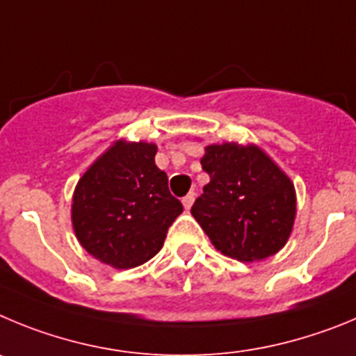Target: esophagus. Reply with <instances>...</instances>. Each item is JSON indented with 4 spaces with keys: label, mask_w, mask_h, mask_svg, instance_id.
Here are the masks:
<instances>
[{
    "label": "esophagus",
    "mask_w": 356,
    "mask_h": 356,
    "mask_svg": "<svg viewBox=\"0 0 356 356\" xmlns=\"http://www.w3.org/2000/svg\"><path fill=\"white\" fill-rule=\"evenodd\" d=\"M193 202H195V193H193V191H191V193H188L184 198H182V204H184L186 209H190V207L193 206Z\"/></svg>",
    "instance_id": "esophagus-1"
}]
</instances>
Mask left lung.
<instances>
[{
  "label": "left lung",
  "mask_w": 356,
  "mask_h": 356,
  "mask_svg": "<svg viewBox=\"0 0 356 356\" xmlns=\"http://www.w3.org/2000/svg\"><path fill=\"white\" fill-rule=\"evenodd\" d=\"M200 163L209 182L191 214L216 250L238 261L277 254L296 214L289 177L254 145H209Z\"/></svg>",
  "instance_id": "1"
}]
</instances>
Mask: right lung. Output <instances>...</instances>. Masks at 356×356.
Instances as JSON below:
<instances>
[{
    "label": "right lung",
    "mask_w": 356,
    "mask_h": 356,
    "mask_svg": "<svg viewBox=\"0 0 356 356\" xmlns=\"http://www.w3.org/2000/svg\"><path fill=\"white\" fill-rule=\"evenodd\" d=\"M152 143L118 142L79 179L72 225L88 254L118 270L134 268L161 250L182 204L154 163Z\"/></svg>",
    "instance_id": "add662e5"
}]
</instances>
